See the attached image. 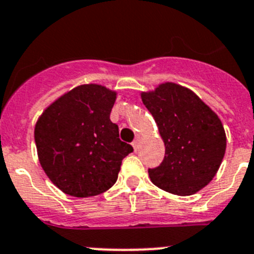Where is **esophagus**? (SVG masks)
<instances>
[{
	"label": "esophagus",
	"mask_w": 254,
	"mask_h": 254,
	"mask_svg": "<svg viewBox=\"0 0 254 254\" xmlns=\"http://www.w3.org/2000/svg\"><path fill=\"white\" fill-rule=\"evenodd\" d=\"M132 146H133V150H134V151H137V150H138V146H139L138 139H134L133 142H132Z\"/></svg>",
	"instance_id": "1"
}]
</instances>
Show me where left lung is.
Instances as JSON below:
<instances>
[{
    "instance_id": "1",
    "label": "left lung",
    "mask_w": 254,
    "mask_h": 254,
    "mask_svg": "<svg viewBox=\"0 0 254 254\" xmlns=\"http://www.w3.org/2000/svg\"><path fill=\"white\" fill-rule=\"evenodd\" d=\"M165 143L160 166L148 169L157 188L175 195H192L219 170L227 147L224 127L201 99L175 83L141 94Z\"/></svg>"
}]
</instances>
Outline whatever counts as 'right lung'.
Returning <instances> with one entry per match:
<instances>
[{"label": "right lung", "mask_w": 254, "mask_h": 254, "mask_svg": "<svg viewBox=\"0 0 254 254\" xmlns=\"http://www.w3.org/2000/svg\"><path fill=\"white\" fill-rule=\"evenodd\" d=\"M116 92L84 84L51 103L35 126L41 167L63 192L88 197L117 181L121 164L133 147L120 139L109 118Z\"/></svg>", "instance_id": "add662e5"}]
</instances>
